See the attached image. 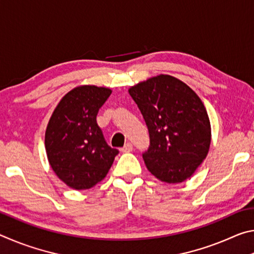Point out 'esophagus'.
Wrapping results in <instances>:
<instances>
[{
  "label": "esophagus",
  "instance_id": "obj_1",
  "mask_svg": "<svg viewBox=\"0 0 254 254\" xmlns=\"http://www.w3.org/2000/svg\"><path fill=\"white\" fill-rule=\"evenodd\" d=\"M133 150V145H132V143H130V142H127L126 145H124V147L121 149V151L122 152H131Z\"/></svg>",
  "mask_w": 254,
  "mask_h": 254
}]
</instances>
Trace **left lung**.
Masks as SVG:
<instances>
[{"mask_svg":"<svg viewBox=\"0 0 254 254\" xmlns=\"http://www.w3.org/2000/svg\"><path fill=\"white\" fill-rule=\"evenodd\" d=\"M148 127L150 145L142 153L148 170L168 184L195 173L210 145V123L192 89L169 75H159L128 89Z\"/></svg>","mask_w":254,"mask_h":254,"instance_id":"1","label":"left lung"}]
</instances>
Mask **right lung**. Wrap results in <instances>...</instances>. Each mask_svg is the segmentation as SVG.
<instances>
[{
    "instance_id": "1",
    "label": "right lung",
    "mask_w": 254,
    "mask_h": 254,
    "mask_svg": "<svg viewBox=\"0 0 254 254\" xmlns=\"http://www.w3.org/2000/svg\"><path fill=\"white\" fill-rule=\"evenodd\" d=\"M112 91L78 86L62 98L49 120L45 145L51 168L72 189H89L105 178L118 149L106 143L96 117Z\"/></svg>"
}]
</instances>
